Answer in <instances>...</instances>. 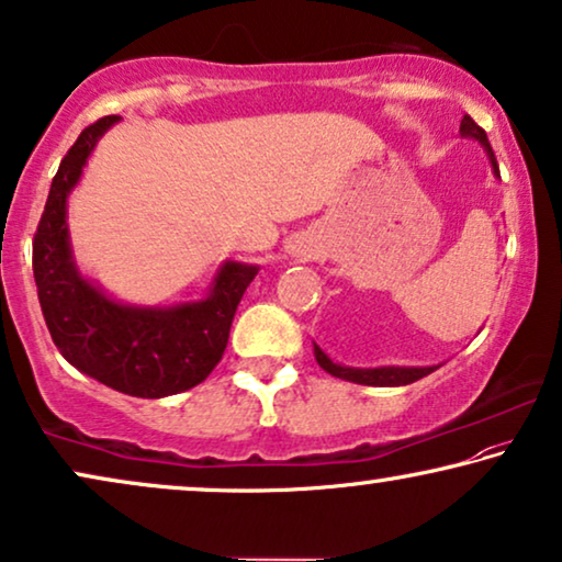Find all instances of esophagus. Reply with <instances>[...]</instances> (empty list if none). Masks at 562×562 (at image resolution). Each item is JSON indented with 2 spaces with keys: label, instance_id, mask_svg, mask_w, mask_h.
<instances>
[{
  "label": "esophagus",
  "instance_id": "1",
  "mask_svg": "<svg viewBox=\"0 0 562 562\" xmlns=\"http://www.w3.org/2000/svg\"><path fill=\"white\" fill-rule=\"evenodd\" d=\"M290 255L292 257H313V247L307 241H292L290 244Z\"/></svg>",
  "mask_w": 562,
  "mask_h": 562
}]
</instances>
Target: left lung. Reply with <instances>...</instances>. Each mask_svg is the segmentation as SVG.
Returning <instances> with one entry per match:
<instances>
[{
  "mask_svg": "<svg viewBox=\"0 0 562 562\" xmlns=\"http://www.w3.org/2000/svg\"><path fill=\"white\" fill-rule=\"evenodd\" d=\"M461 137L479 142V145L484 147V153L488 157V165H492L494 178L502 180L499 178V165H496V157L492 153V145H488V139H486V132L481 130V126L473 122L471 116H463ZM313 353H315V361L321 363L323 371H328V374H334L338 379H346V382H357V384H367V386H402V384H413V382H417V379L428 376L430 371H436L440 367V363H438V367H374V369L344 367V363H338V361L330 359L328 353L323 351L315 341H313Z\"/></svg>",
  "mask_w": 562,
  "mask_h": 562,
  "instance_id": "1",
  "label": "left lung"
}]
</instances>
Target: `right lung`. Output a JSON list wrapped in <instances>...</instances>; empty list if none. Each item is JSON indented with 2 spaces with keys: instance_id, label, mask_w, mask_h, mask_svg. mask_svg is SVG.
Returning a JSON list of instances; mask_svg holds the SVG:
<instances>
[{
  "instance_id": "obj_1",
  "label": "right lung",
  "mask_w": 562,
  "mask_h": 562,
  "mask_svg": "<svg viewBox=\"0 0 562 562\" xmlns=\"http://www.w3.org/2000/svg\"><path fill=\"white\" fill-rule=\"evenodd\" d=\"M122 116L86 126L55 172L33 241L37 297L60 357L122 394L160 400L201 384L224 357L236 305L259 265L226 262L199 300L124 303L86 278L68 232V199L99 139Z\"/></svg>"
}]
</instances>
